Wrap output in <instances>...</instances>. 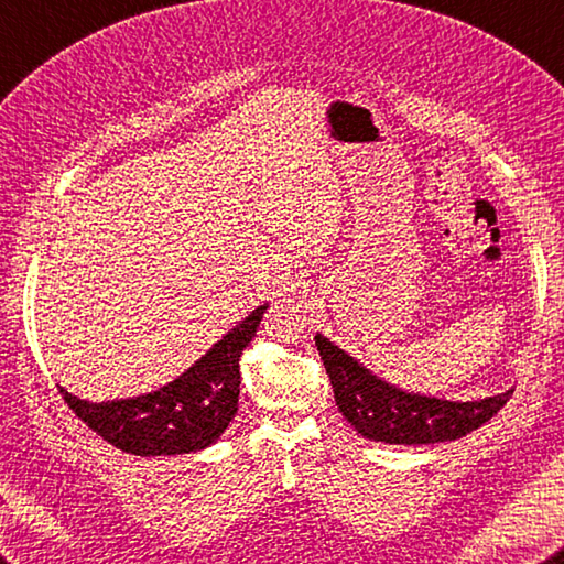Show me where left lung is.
<instances>
[{
	"label": "left lung",
	"mask_w": 564,
	"mask_h": 564,
	"mask_svg": "<svg viewBox=\"0 0 564 564\" xmlns=\"http://www.w3.org/2000/svg\"><path fill=\"white\" fill-rule=\"evenodd\" d=\"M315 346L327 368L339 412L370 441L398 446L455 441L489 422L513 394L511 388L470 402L429 398L390 386L322 334L315 337Z\"/></svg>",
	"instance_id": "1"
}]
</instances>
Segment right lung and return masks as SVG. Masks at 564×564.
Here are the masks:
<instances>
[{
    "label": "right lung",
    "mask_w": 564,
    "mask_h": 564,
    "mask_svg": "<svg viewBox=\"0 0 564 564\" xmlns=\"http://www.w3.org/2000/svg\"><path fill=\"white\" fill-rule=\"evenodd\" d=\"M269 303L239 319L198 361L166 386L128 400L89 402L59 388L69 410L116 448L133 455H182L213 446L239 402V356L254 339Z\"/></svg>",
    "instance_id": "right-lung-1"
}]
</instances>
